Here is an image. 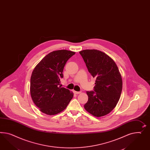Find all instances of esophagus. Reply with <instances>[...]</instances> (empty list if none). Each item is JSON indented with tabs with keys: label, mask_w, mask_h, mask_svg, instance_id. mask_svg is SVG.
Segmentation results:
<instances>
[{
	"label": "esophagus",
	"mask_w": 150,
	"mask_h": 150,
	"mask_svg": "<svg viewBox=\"0 0 150 150\" xmlns=\"http://www.w3.org/2000/svg\"><path fill=\"white\" fill-rule=\"evenodd\" d=\"M74 93L75 94H80L81 93V92H77V91H74Z\"/></svg>",
	"instance_id": "esophagus-1"
}]
</instances>
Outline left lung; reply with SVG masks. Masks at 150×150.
Returning a JSON list of instances; mask_svg holds the SVG:
<instances>
[{"label":"left lung","instance_id":"obj_1","mask_svg":"<svg viewBox=\"0 0 150 150\" xmlns=\"http://www.w3.org/2000/svg\"><path fill=\"white\" fill-rule=\"evenodd\" d=\"M91 75L96 79L94 91H87L88 100L86 110L100 117L109 113L116 107L121 97L122 79L113 59L97 50L79 52Z\"/></svg>","mask_w":150,"mask_h":150}]
</instances>
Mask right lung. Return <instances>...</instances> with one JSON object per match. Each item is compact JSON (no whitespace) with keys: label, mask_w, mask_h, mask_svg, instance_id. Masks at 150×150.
<instances>
[{"label":"right lung","mask_w":150,"mask_h":150,"mask_svg":"<svg viewBox=\"0 0 150 150\" xmlns=\"http://www.w3.org/2000/svg\"><path fill=\"white\" fill-rule=\"evenodd\" d=\"M75 53L66 50L54 51L44 57L33 70L30 96L42 112L49 115L60 113L72 99L73 92L59 85L65 65Z\"/></svg>","instance_id":"1"}]
</instances>
